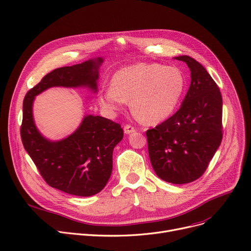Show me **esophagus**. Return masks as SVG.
I'll list each match as a JSON object with an SVG mask.
<instances>
[{"mask_svg":"<svg viewBox=\"0 0 251 251\" xmlns=\"http://www.w3.org/2000/svg\"><path fill=\"white\" fill-rule=\"evenodd\" d=\"M124 131H125L126 135H129V134H131V132L136 131V128H135L134 126H129V125H126V126H125V127H124Z\"/></svg>","mask_w":251,"mask_h":251,"instance_id":"esophagus-1","label":"esophagus"}]
</instances>
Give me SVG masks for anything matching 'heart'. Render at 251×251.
<instances>
[{
    "mask_svg": "<svg viewBox=\"0 0 251 251\" xmlns=\"http://www.w3.org/2000/svg\"><path fill=\"white\" fill-rule=\"evenodd\" d=\"M185 86L184 74L177 67L137 63L115 72L110 87L100 91L98 101L114 115L130 100L131 110L140 121L158 124L178 108Z\"/></svg>",
    "mask_w": 251,
    "mask_h": 251,
    "instance_id": "1",
    "label": "heart"
}]
</instances>
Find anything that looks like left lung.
<instances>
[{
    "label": "left lung",
    "mask_w": 251,
    "mask_h": 251,
    "mask_svg": "<svg viewBox=\"0 0 251 251\" xmlns=\"http://www.w3.org/2000/svg\"><path fill=\"white\" fill-rule=\"evenodd\" d=\"M190 71V86L180 108L147 130L152 167L158 177L173 184L195 181L208 168L222 141V95L195 58L174 57Z\"/></svg>",
    "instance_id": "1"
}]
</instances>
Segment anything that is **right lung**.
Segmentation results:
<instances>
[{
    "instance_id": "add662e5",
    "label": "right lung",
    "mask_w": 251,
    "mask_h": 251,
    "mask_svg": "<svg viewBox=\"0 0 251 251\" xmlns=\"http://www.w3.org/2000/svg\"><path fill=\"white\" fill-rule=\"evenodd\" d=\"M102 57L53 70L44 76L23 101L21 139L49 185L69 195L91 197L104 188L112 171V152L124 138L121 125L99 115L86 114L79 127L65 139L50 141L35 126V96L51 87L89 88L97 92Z\"/></svg>"
}]
</instances>
